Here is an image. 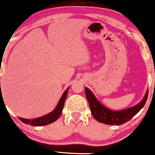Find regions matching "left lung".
<instances>
[{
    "mask_svg": "<svg viewBox=\"0 0 155 155\" xmlns=\"http://www.w3.org/2000/svg\"><path fill=\"white\" fill-rule=\"evenodd\" d=\"M148 93L149 90H147L142 101L132 107L120 111H114L101 104L91 90L87 87H85V94L90 105L92 114L97 122L109 125H114V124L120 125L128 122L144 106L148 97Z\"/></svg>",
    "mask_w": 155,
    "mask_h": 155,
    "instance_id": "obj_1",
    "label": "left lung"
}]
</instances>
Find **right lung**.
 Wrapping results in <instances>:
<instances>
[{
	"label": "right lung",
	"instance_id": "add662e5",
	"mask_svg": "<svg viewBox=\"0 0 155 155\" xmlns=\"http://www.w3.org/2000/svg\"><path fill=\"white\" fill-rule=\"evenodd\" d=\"M70 87H68L66 90H65V92H63V94L62 95L61 97H60L59 102H58V105L55 107V108L52 111L49 112L47 114L44 115V116L37 117V118L32 119H25L22 118V117H19V119L22 121V122H24L26 124H31L32 126H43V125H47V124H51L52 122H54L59 118L60 114H61L62 111H63V108L64 106V104H65V99H66L68 92Z\"/></svg>",
	"mask_w": 155,
	"mask_h": 155
}]
</instances>
